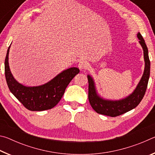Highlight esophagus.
Wrapping results in <instances>:
<instances>
[{
  "label": "esophagus",
  "instance_id": "34e87169",
  "mask_svg": "<svg viewBox=\"0 0 155 155\" xmlns=\"http://www.w3.org/2000/svg\"><path fill=\"white\" fill-rule=\"evenodd\" d=\"M78 67L81 70L87 69L88 68V63L85 60H82V61H80V62L78 63Z\"/></svg>",
  "mask_w": 155,
  "mask_h": 155
}]
</instances>
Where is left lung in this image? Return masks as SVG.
<instances>
[{"label":"left lung","instance_id":"8db88e82","mask_svg":"<svg viewBox=\"0 0 155 155\" xmlns=\"http://www.w3.org/2000/svg\"><path fill=\"white\" fill-rule=\"evenodd\" d=\"M137 36L140 40L139 43L140 44L143 51L145 66L142 77L132 93L119 100L104 98L98 94L94 78L90 74H87L89 83L88 99L91 107L98 114L111 117L117 116L135 109L142 100L146 93L150 77V61L148 57V50L145 41L140 32L137 33Z\"/></svg>","mask_w":155,"mask_h":155}]
</instances>
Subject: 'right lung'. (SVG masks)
Wrapping results in <instances>:
<instances>
[{
	"instance_id": "right-lung-1",
	"label": "right lung",
	"mask_w": 155,
	"mask_h": 155,
	"mask_svg": "<svg viewBox=\"0 0 155 155\" xmlns=\"http://www.w3.org/2000/svg\"><path fill=\"white\" fill-rule=\"evenodd\" d=\"M7 49L5 60V74L11 92L23 105L30 111H41L56 106L61 99L68 84L79 72V69L72 67L63 70L48 82L38 86H26L15 80L10 70Z\"/></svg>"
}]
</instances>
